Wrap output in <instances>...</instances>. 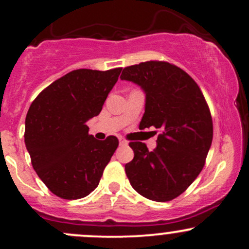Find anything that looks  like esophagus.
Returning a JSON list of instances; mask_svg holds the SVG:
<instances>
[{
  "label": "esophagus",
  "instance_id": "obj_1",
  "mask_svg": "<svg viewBox=\"0 0 249 249\" xmlns=\"http://www.w3.org/2000/svg\"><path fill=\"white\" fill-rule=\"evenodd\" d=\"M119 145H121V146H124V145H127V142L125 141V139L119 138Z\"/></svg>",
  "mask_w": 249,
  "mask_h": 249
}]
</instances>
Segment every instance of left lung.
<instances>
[{"label": "left lung", "mask_w": 249, "mask_h": 249, "mask_svg": "<svg viewBox=\"0 0 249 249\" xmlns=\"http://www.w3.org/2000/svg\"><path fill=\"white\" fill-rule=\"evenodd\" d=\"M121 79L134 83L145 93L139 128L161 131L153 151L142 142H130L134 157L125 172L141 196L170 201L185 192L204 167L213 139L210 108L198 84L170 63L131 65L123 70Z\"/></svg>", "instance_id": "left-lung-1"}]
</instances>
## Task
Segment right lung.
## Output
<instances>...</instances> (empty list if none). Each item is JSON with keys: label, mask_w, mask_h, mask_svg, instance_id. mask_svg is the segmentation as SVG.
Wrapping results in <instances>:
<instances>
[{"label": "right lung", "mask_w": 249, "mask_h": 249, "mask_svg": "<svg viewBox=\"0 0 249 249\" xmlns=\"http://www.w3.org/2000/svg\"><path fill=\"white\" fill-rule=\"evenodd\" d=\"M122 68L73 70L42 91L25 118V147L37 176L62 199L84 198L98 186L118 146L115 136L97 141L87 122L98 116Z\"/></svg>", "instance_id": "obj_1"}]
</instances>
